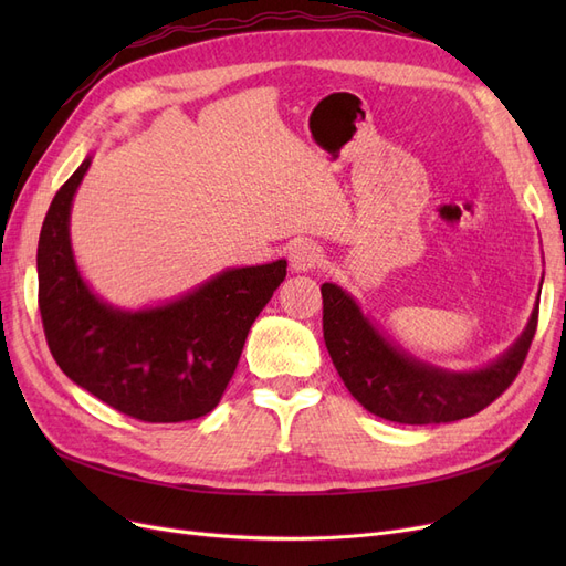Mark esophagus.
Returning <instances> with one entry per match:
<instances>
[{"mask_svg": "<svg viewBox=\"0 0 566 566\" xmlns=\"http://www.w3.org/2000/svg\"><path fill=\"white\" fill-rule=\"evenodd\" d=\"M321 248L312 241H297L293 248L287 252V260H290V269L295 273H306L318 266L321 262Z\"/></svg>", "mask_w": 566, "mask_h": 566, "instance_id": "obj_1", "label": "esophagus"}]
</instances>
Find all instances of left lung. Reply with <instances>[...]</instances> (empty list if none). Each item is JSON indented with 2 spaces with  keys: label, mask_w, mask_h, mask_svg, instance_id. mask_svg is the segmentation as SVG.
<instances>
[{
  "label": "left lung",
  "mask_w": 566,
  "mask_h": 566,
  "mask_svg": "<svg viewBox=\"0 0 566 566\" xmlns=\"http://www.w3.org/2000/svg\"><path fill=\"white\" fill-rule=\"evenodd\" d=\"M321 295L325 347L352 397L378 418L430 424L479 413L515 380L536 333L541 290L522 335L493 361L470 370L441 368L406 352L337 283H323Z\"/></svg>",
  "instance_id": "obj_1"
}]
</instances>
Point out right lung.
<instances>
[{
	"label": "right lung",
	"instance_id": "obj_1",
	"mask_svg": "<svg viewBox=\"0 0 566 566\" xmlns=\"http://www.w3.org/2000/svg\"><path fill=\"white\" fill-rule=\"evenodd\" d=\"M92 153L49 205L38 245L49 349L77 387L144 422H184L219 403L254 318L285 279V260L233 266L160 304L125 310L84 281L71 210Z\"/></svg>",
	"mask_w": 566,
	"mask_h": 566
}]
</instances>
